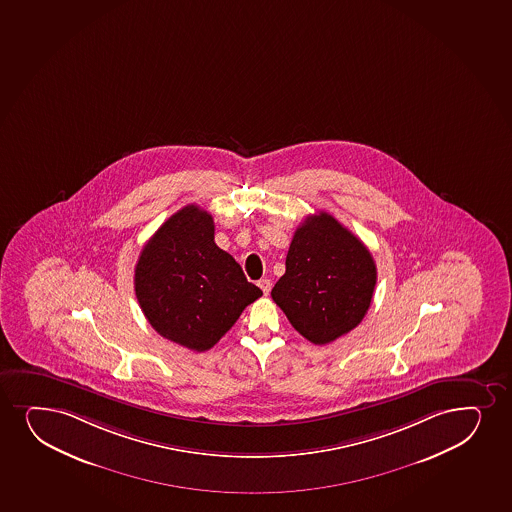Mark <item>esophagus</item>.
I'll return each instance as SVG.
<instances>
[{"instance_id":"obj_1","label":"esophagus","mask_w":512,"mask_h":512,"mask_svg":"<svg viewBox=\"0 0 512 512\" xmlns=\"http://www.w3.org/2000/svg\"><path fill=\"white\" fill-rule=\"evenodd\" d=\"M259 286L262 291H264V295H269L271 293L272 283L271 279H260Z\"/></svg>"}]
</instances>
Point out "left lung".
Listing matches in <instances>:
<instances>
[{
  "label": "left lung",
  "mask_w": 512,
  "mask_h": 512,
  "mask_svg": "<svg viewBox=\"0 0 512 512\" xmlns=\"http://www.w3.org/2000/svg\"><path fill=\"white\" fill-rule=\"evenodd\" d=\"M375 283L372 253L331 214L319 212L296 229L271 296L301 336L327 344L360 324Z\"/></svg>",
  "instance_id": "left-lung-1"
}]
</instances>
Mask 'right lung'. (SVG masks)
<instances>
[{"label":"right lung","instance_id":"obj_1","mask_svg":"<svg viewBox=\"0 0 512 512\" xmlns=\"http://www.w3.org/2000/svg\"><path fill=\"white\" fill-rule=\"evenodd\" d=\"M135 295L145 319L173 343L207 351L262 296L240 264L214 241V219L199 205L169 217L135 265Z\"/></svg>","mask_w":512,"mask_h":512}]
</instances>
